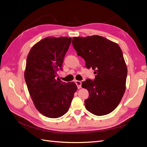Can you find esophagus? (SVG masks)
<instances>
[{
	"label": "esophagus",
	"mask_w": 147,
	"mask_h": 147,
	"mask_svg": "<svg viewBox=\"0 0 147 147\" xmlns=\"http://www.w3.org/2000/svg\"><path fill=\"white\" fill-rule=\"evenodd\" d=\"M75 83H76L78 89H80L82 88V82L80 81H75Z\"/></svg>",
	"instance_id": "1"
}]
</instances>
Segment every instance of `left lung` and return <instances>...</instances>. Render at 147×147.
<instances>
[{"mask_svg":"<svg viewBox=\"0 0 147 147\" xmlns=\"http://www.w3.org/2000/svg\"><path fill=\"white\" fill-rule=\"evenodd\" d=\"M72 45L86 67L96 74L94 81L87 79L82 84L89 92L84 100L86 110L97 116L111 113L126 90L127 69L122 50L117 43L99 35L75 37Z\"/></svg>","mask_w":147,"mask_h":147,"instance_id":"1","label":"left lung"}]
</instances>
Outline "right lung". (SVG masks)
<instances>
[{
	"label": "right lung",
	"mask_w": 147,
	"mask_h": 147,
	"mask_svg": "<svg viewBox=\"0 0 147 147\" xmlns=\"http://www.w3.org/2000/svg\"><path fill=\"white\" fill-rule=\"evenodd\" d=\"M72 38L48 37L31 48L26 59L24 78L35 108L44 116L56 118L67 112L77 87L57 78Z\"/></svg>",
	"instance_id": "1"
}]
</instances>
